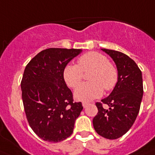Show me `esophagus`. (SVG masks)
I'll list each match as a JSON object with an SVG mask.
<instances>
[{
    "instance_id": "34e87169",
    "label": "esophagus",
    "mask_w": 155,
    "mask_h": 155,
    "mask_svg": "<svg viewBox=\"0 0 155 155\" xmlns=\"http://www.w3.org/2000/svg\"><path fill=\"white\" fill-rule=\"evenodd\" d=\"M82 104H83V106H84V108H86L87 106H88V105H89V103H88V102H84Z\"/></svg>"
}]
</instances>
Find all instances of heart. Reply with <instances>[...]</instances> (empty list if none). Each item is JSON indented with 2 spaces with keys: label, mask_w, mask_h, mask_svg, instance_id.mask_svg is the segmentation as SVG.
<instances>
[{
  "label": "heart",
  "mask_w": 155,
  "mask_h": 155,
  "mask_svg": "<svg viewBox=\"0 0 155 155\" xmlns=\"http://www.w3.org/2000/svg\"><path fill=\"white\" fill-rule=\"evenodd\" d=\"M91 71L89 82L80 84L75 91V97L80 101H91L100 97L106 91L114 89L118 81V71L106 56L97 52H88L79 58L76 64H68L63 70L64 80L68 87H76L84 73Z\"/></svg>",
  "instance_id": "1"
}]
</instances>
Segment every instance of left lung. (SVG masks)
I'll use <instances>...</instances> for the list:
<instances>
[{"label":"left lung","mask_w":155,"mask_h":155,"mask_svg":"<svg viewBox=\"0 0 155 155\" xmlns=\"http://www.w3.org/2000/svg\"><path fill=\"white\" fill-rule=\"evenodd\" d=\"M115 62L118 81L113 91L101 102L93 119L94 128L99 136L116 140L128 132L136 120L143 94L142 72L133 60L121 52L102 49ZM110 107L104 109L102 103Z\"/></svg>","instance_id":"left-lung-1"}]
</instances>
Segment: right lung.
Masks as SVG:
<instances>
[{"mask_svg":"<svg viewBox=\"0 0 155 155\" xmlns=\"http://www.w3.org/2000/svg\"><path fill=\"white\" fill-rule=\"evenodd\" d=\"M82 52L80 49L49 48L26 66L21 81L22 99L31 128L45 141L58 143L71 136L84 109L74 102L63 70Z\"/></svg>","mask_w":155,"mask_h":155,"instance_id":"add662e5","label":"right lung"}]
</instances>
